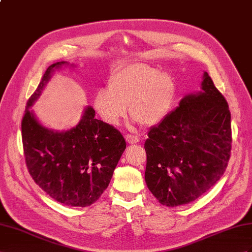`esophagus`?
<instances>
[{"mask_svg": "<svg viewBox=\"0 0 252 252\" xmlns=\"http://www.w3.org/2000/svg\"><path fill=\"white\" fill-rule=\"evenodd\" d=\"M126 140L128 144H137L139 141V137L136 136V135L127 134V135H126Z\"/></svg>", "mask_w": 252, "mask_h": 252, "instance_id": "obj_1", "label": "esophagus"}]
</instances>
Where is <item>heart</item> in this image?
I'll list each match as a JSON object with an SVG mask.
<instances>
[{
    "label": "heart",
    "instance_id": "1",
    "mask_svg": "<svg viewBox=\"0 0 252 252\" xmlns=\"http://www.w3.org/2000/svg\"><path fill=\"white\" fill-rule=\"evenodd\" d=\"M176 94V81L168 72L144 63L122 64L112 73L108 87L100 88L94 107L102 120L118 126L130 105L133 117L154 126L169 114Z\"/></svg>",
    "mask_w": 252,
    "mask_h": 252
}]
</instances>
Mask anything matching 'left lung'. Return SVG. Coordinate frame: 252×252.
Returning a JSON list of instances; mask_svg holds the SVG:
<instances>
[{
	"label": "left lung",
	"instance_id": "obj_1",
	"mask_svg": "<svg viewBox=\"0 0 252 252\" xmlns=\"http://www.w3.org/2000/svg\"><path fill=\"white\" fill-rule=\"evenodd\" d=\"M202 92L148 132L145 180L158 202L179 206L195 201L221 178L231 154V114L208 72Z\"/></svg>",
	"mask_w": 252,
	"mask_h": 252
}]
</instances>
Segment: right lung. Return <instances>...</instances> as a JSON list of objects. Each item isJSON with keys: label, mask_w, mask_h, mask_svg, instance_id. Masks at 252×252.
Here are the masks:
<instances>
[{"label": "right lung", "mask_w": 252, "mask_h": 252, "mask_svg": "<svg viewBox=\"0 0 252 252\" xmlns=\"http://www.w3.org/2000/svg\"><path fill=\"white\" fill-rule=\"evenodd\" d=\"M67 62L55 63L46 70L34 94L28 100L22 122L25 163L35 183L64 205L88 206L106 189L126 149V140L113 126L94 118L87 106L79 125L64 132L41 126L30 107L40 95L55 69Z\"/></svg>", "instance_id": "1"}]
</instances>
